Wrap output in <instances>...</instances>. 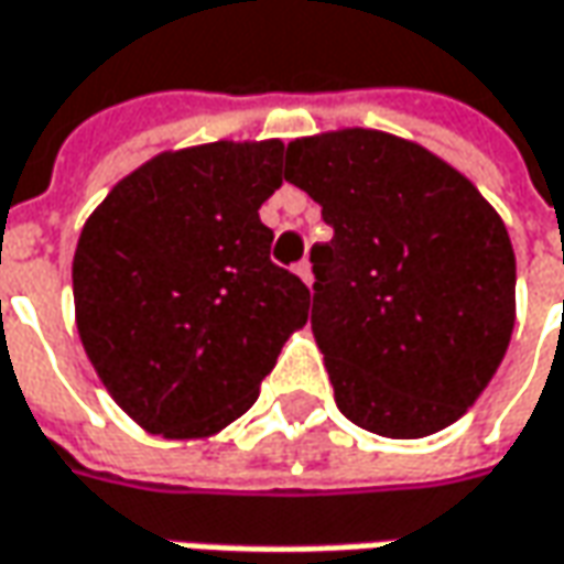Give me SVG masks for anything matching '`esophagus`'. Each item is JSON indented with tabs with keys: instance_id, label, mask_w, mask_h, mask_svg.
Here are the masks:
<instances>
[{
	"instance_id": "1",
	"label": "esophagus",
	"mask_w": 564,
	"mask_h": 564,
	"mask_svg": "<svg viewBox=\"0 0 564 564\" xmlns=\"http://www.w3.org/2000/svg\"><path fill=\"white\" fill-rule=\"evenodd\" d=\"M294 273L301 275V279H304V282H313V267H310V260H301V263H297V267H294Z\"/></svg>"
}]
</instances>
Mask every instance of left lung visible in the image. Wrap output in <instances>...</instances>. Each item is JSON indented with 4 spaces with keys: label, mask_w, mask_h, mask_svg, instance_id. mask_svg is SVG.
I'll return each mask as SVG.
<instances>
[{
    "label": "left lung",
    "mask_w": 564,
    "mask_h": 564,
    "mask_svg": "<svg viewBox=\"0 0 564 564\" xmlns=\"http://www.w3.org/2000/svg\"><path fill=\"white\" fill-rule=\"evenodd\" d=\"M285 180L335 229L313 245V335L335 403L381 437L453 425L516 326V254L463 173L379 130L294 139Z\"/></svg>",
    "instance_id": "8db88e82"
}]
</instances>
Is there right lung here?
Segmentation results:
<instances>
[{
  "mask_svg": "<svg viewBox=\"0 0 564 564\" xmlns=\"http://www.w3.org/2000/svg\"><path fill=\"white\" fill-rule=\"evenodd\" d=\"M282 142L158 154L117 183L74 254L86 357L145 432L207 437L251 410L310 289L270 260L260 204Z\"/></svg>",
  "mask_w": 564,
  "mask_h": 564,
  "instance_id": "obj_1",
  "label": "right lung"
}]
</instances>
